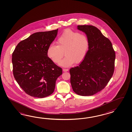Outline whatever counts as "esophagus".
I'll return each instance as SVG.
<instances>
[{
  "label": "esophagus",
  "mask_w": 132,
  "mask_h": 132,
  "mask_svg": "<svg viewBox=\"0 0 132 132\" xmlns=\"http://www.w3.org/2000/svg\"><path fill=\"white\" fill-rule=\"evenodd\" d=\"M69 71L68 69H63V72H67Z\"/></svg>",
  "instance_id": "34e87169"
}]
</instances>
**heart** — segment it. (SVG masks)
Listing matches in <instances>:
<instances>
[{
    "instance_id": "b5f03b06",
    "label": "heart",
    "mask_w": 132,
    "mask_h": 132,
    "mask_svg": "<svg viewBox=\"0 0 132 132\" xmlns=\"http://www.w3.org/2000/svg\"><path fill=\"white\" fill-rule=\"evenodd\" d=\"M56 43L57 45H49L47 55L54 63H57L64 52L65 56L59 63L63 67L70 66L75 62L76 64L81 62L87 56L89 47V42L86 35L70 29L65 30Z\"/></svg>"
}]
</instances>
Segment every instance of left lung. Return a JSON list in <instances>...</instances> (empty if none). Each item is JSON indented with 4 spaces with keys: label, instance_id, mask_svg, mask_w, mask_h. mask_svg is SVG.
<instances>
[{
    "label": "left lung",
    "instance_id": "8db88e82",
    "mask_svg": "<svg viewBox=\"0 0 132 132\" xmlns=\"http://www.w3.org/2000/svg\"><path fill=\"white\" fill-rule=\"evenodd\" d=\"M77 29L86 34L89 42L87 55L79 66L70 70L73 92L81 96H92L108 84L114 72L115 52L110 40L98 28L81 25Z\"/></svg>",
    "mask_w": 132,
    "mask_h": 132
}]
</instances>
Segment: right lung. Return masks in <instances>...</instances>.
Listing matches in <instances>:
<instances>
[{"label":"right lung","instance_id":"obj_1","mask_svg":"<svg viewBox=\"0 0 132 132\" xmlns=\"http://www.w3.org/2000/svg\"><path fill=\"white\" fill-rule=\"evenodd\" d=\"M58 29L36 32L17 44L12 55L13 73L17 82L30 96L44 98L52 94L62 73L47 55Z\"/></svg>","mask_w":132,"mask_h":132}]
</instances>
